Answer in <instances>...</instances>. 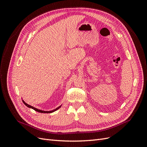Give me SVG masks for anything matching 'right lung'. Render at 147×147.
Segmentation results:
<instances>
[{
  "instance_id": "obj_1",
  "label": "right lung",
  "mask_w": 147,
  "mask_h": 147,
  "mask_svg": "<svg viewBox=\"0 0 147 147\" xmlns=\"http://www.w3.org/2000/svg\"><path fill=\"white\" fill-rule=\"evenodd\" d=\"M23 103L24 104V105H26V106L28 107H29V108H30V109H32L33 110H35L36 111V112H40V113H52V112H55L56 110H57V109H59L61 107V105H60L59 107H58L57 108H56V109H54V110H51V111H44V110H39V109H36V108H35V107H32V106H31V105H29V104H28L27 103H26V102L23 100Z\"/></svg>"
}]
</instances>
